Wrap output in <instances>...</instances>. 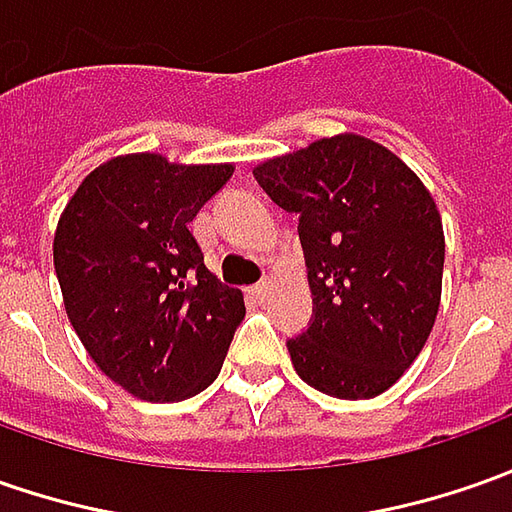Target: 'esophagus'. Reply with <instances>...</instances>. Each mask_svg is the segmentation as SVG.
<instances>
[{"label": "esophagus", "instance_id": "esophagus-1", "mask_svg": "<svg viewBox=\"0 0 512 512\" xmlns=\"http://www.w3.org/2000/svg\"><path fill=\"white\" fill-rule=\"evenodd\" d=\"M252 294H255L257 300H266V297H269V283L263 280V283H257V286H252Z\"/></svg>", "mask_w": 512, "mask_h": 512}]
</instances>
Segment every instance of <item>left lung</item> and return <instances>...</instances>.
<instances>
[{
	"label": "left lung",
	"mask_w": 512,
	"mask_h": 512,
	"mask_svg": "<svg viewBox=\"0 0 512 512\" xmlns=\"http://www.w3.org/2000/svg\"><path fill=\"white\" fill-rule=\"evenodd\" d=\"M255 178L300 215L314 323L289 340L297 377L337 399L385 394L425 348L442 300L445 232L428 186L357 133L266 158Z\"/></svg>",
	"instance_id": "1"
}]
</instances>
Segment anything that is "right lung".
Segmentation results:
<instances>
[{"instance_id":"obj_1","label":"right lung","mask_w":512,"mask_h":512,"mask_svg":"<svg viewBox=\"0 0 512 512\" xmlns=\"http://www.w3.org/2000/svg\"><path fill=\"white\" fill-rule=\"evenodd\" d=\"M235 164L127 152L98 164L59 215L53 266L64 311L98 371L144 402L203 391L246 314L206 269L189 221Z\"/></svg>"}]
</instances>
